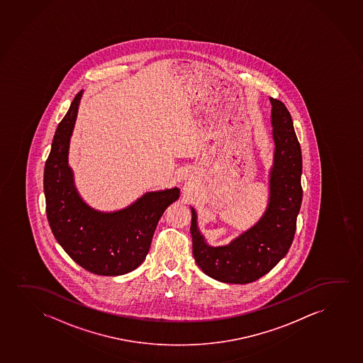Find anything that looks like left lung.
<instances>
[{"mask_svg":"<svg viewBox=\"0 0 363 363\" xmlns=\"http://www.w3.org/2000/svg\"><path fill=\"white\" fill-rule=\"evenodd\" d=\"M273 165L269 170V198L266 211L251 228L225 246H210L198 228L191 208L193 255L206 276L223 283L247 284L271 271L289 251L303 200V158L289 111L283 102L269 97Z\"/></svg>","mask_w":363,"mask_h":363,"instance_id":"obj_1","label":"left lung"}]
</instances>
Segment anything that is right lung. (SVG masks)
<instances>
[{
    "label": "right lung",
    "instance_id": "obj_1",
    "mask_svg": "<svg viewBox=\"0 0 363 363\" xmlns=\"http://www.w3.org/2000/svg\"><path fill=\"white\" fill-rule=\"evenodd\" d=\"M82 90L54 135L44 167L47 218L55 240L74 262L99 276H122L145 261L157 223L179 199L177 188L148 191L127 208L104 213L82 200L69 167V145Z\"/></svg>",
    "mask_w": 363,
    "mask_h": 363
}]
</instances>
